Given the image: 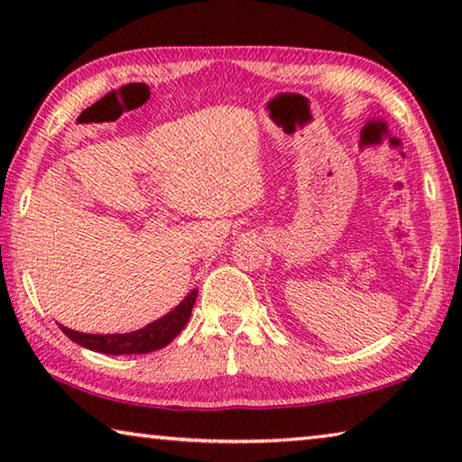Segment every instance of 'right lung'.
Listing matches in <instances>:
<instances>
[{
    "mask_svg": "<svg viewBox=\"0 0 462 462\" xmlns=\"http://www.w3.org/2000/svg\"><path fill=\"white\" fill-rule=\"evenodd\" d=\"M198 300V291H191L179 306L169 311L165 318L156 319V322L148 324L143 330L128 332V334H83L71 330V328L60 326L73 342L81 344V346L96 350V353L104 355H146L152 350H159L167 346L169 342L175 340V336L183 330L187 319L191 316L193 303Z\"/></svg>",
    "mask_w": 462,
    "mask_h": 462,
    "instance_id": "obj_1",
    "label": "right lung"
}]
</instances>
